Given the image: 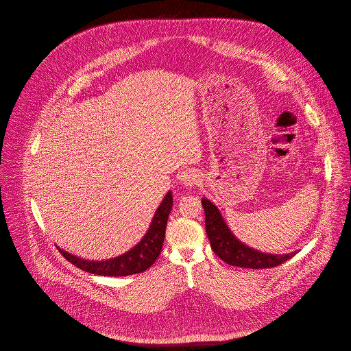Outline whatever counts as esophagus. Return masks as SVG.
Segmentation results:
<instances>
[{
  "instance_id": "esophagus-1",
  "label": "esophagus",
  "mask_w": 351,
  "mask_h": 351,
  "mask_svg": "<svg viewBox=\"0 0 351 351\" xmlns=\"http://www.w3.org/2000/svg\"><path fill=\"white\" fill-rule=\"evenodd\" d=\"M179 180L185 188H192L200 182V175L195 168H188L179 175Z\"/></svg>"
}]
</instances>
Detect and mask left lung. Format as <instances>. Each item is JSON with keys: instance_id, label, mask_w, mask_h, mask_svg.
<instances>
[{"instance_id": "8db88e82", "label": "left lung", "mask_w": 351, "mask_h": 351, "mask_svg": "<svg viewBox=\"0 0 351 351\" xmlns=\"http://www.w3.org/2000/svg\"><path fill=\"white\" fill-rule=\"evenodd\" d=\"M201 202L205 212V228L210 246L225 263L235 267L271 268L282 265L296 255V251L285 255L266 254L243 245L230 232L217 206L206 199H202Z\"/></svg>"}]
</instances>
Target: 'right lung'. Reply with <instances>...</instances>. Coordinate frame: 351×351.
Masks as SVG:
<instances>
[{"mask_svg": "<svg viewBox=\"0 0 351 351\" xmlns=\"http://www.w3.org/2000/svg\"><path fill=\"white\" fill-rule=\"evenodd\" d=\"M172 195L168 192L166 197L160 202L159 208L155 212V216L151 221L150 228L142 241L134 246L133 249L117 258L93 262L84 261L79 256L68 254L67 251L58 247L59 252L71 262L73 266L82 268L83 271L102 275V276H128L133 274H139L150 268L158 259L162 246L165 242L166 228L169 212L172 209Z\"/></svg>", "mask_w": 351, "mask_h": 351, "instance_id": "obj_1", "label": "right lung"}]
</instances>
